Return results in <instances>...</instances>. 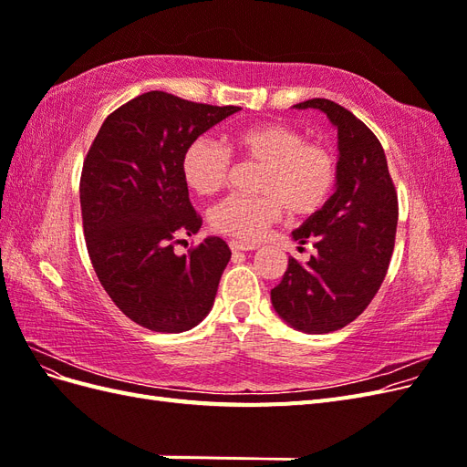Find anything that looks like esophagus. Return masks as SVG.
Here are the masks:
<instances>
[{
	"mask_svg": "<svg viewBox=\"0 0 467 467\" xmlns=\"http://www.w3.org/2000/svg\"><path fill=\"white\" fill-rule=\"evenodd\" d=\"M230 249H232V251H255L257 245L244 244V242H237V239H232V242H230Z\"/></svg>",
	"mask_w": 467,
	"mask_h": 467,
	"instance_id": "34e87169",
	"label": "esophagus"
}]
</instances>
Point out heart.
Returning a JSON list of instances; mask_svg holds the SVG:
<instances>
[{"mask_svg":"<svg viewBox=\"0 0 467 467\" xmlns=\"http://www.w3.org/2000/svg\"><path fill=\"white\" fill-rule=\"evenodd\" d=\"M232 148L244 158L263 163L259 181L263 196H228L210 210V225L220 234L255 242L265 230L290 212L307 216L317 212L335 187L337 167L329 150L306 144V136L288 124L268 122L232 134ZM232 160L225 148L210 138H196L182 155L187 185L202 196L216 194L228 181Z\"/></svg>","mask_w":467,"mask_h":467,"instance_id":"heart-1","label":"heart"}]
</instances>
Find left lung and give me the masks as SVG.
<instances>
[{
    "instance_id": "8db88e82",
    "label": "left lung",
    "mask_w": 467,
    "mask_h": 467,
    "mask_svg": "<svg viewBox=\"0 0 467 467\" xmlns=\"http://www.w3.org/2000/svg\"><path fill=\"white\" fill-rule=\"evenodd\" d=\"M296 109H317L337 130V179L329 201L292 239L317 249L306 265L288 259V271L271 290L275 312L290 327L323 335L355 321L386 278L398 228V194L378 138L350 110L329 99Z\"/></svg>"
}]
</instances>
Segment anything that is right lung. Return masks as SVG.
Instances as JSON below:
<instances>
[{
    "mask_svg": "<svg viewBox=\"0 0 467 467\" xmlns=\"http://www.w3.org/2000/svg\"><path fill=\"white\" fill-rule=\"evenodd\" d=\"M239 107L150 91L117 109L83 161L79 202L88 251L120 312L158 333H182L208 314L232 251L216 235L177 255L202 220L189 201L182 155Z\"/></svg>",
    "mask_w": 467,
    "mask_h": 467,
    "instance_id": "right-lung-1",
    "label": "right lung"
}]
</instances>
